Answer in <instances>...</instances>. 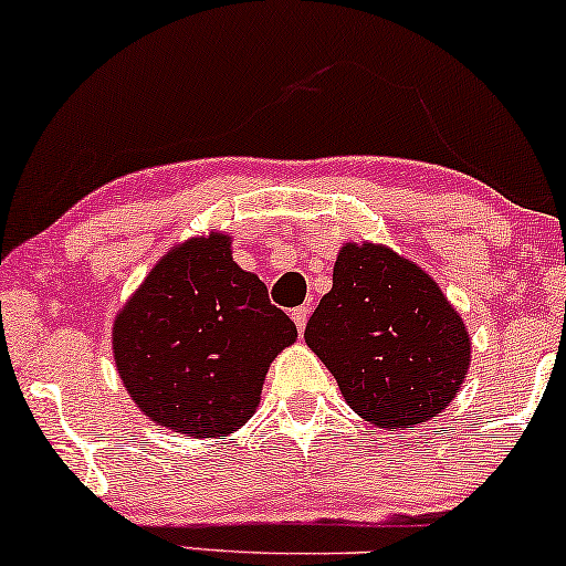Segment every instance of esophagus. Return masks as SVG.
Instances as JSON below:
<instances>
[{
  "label": "esophagus",
  "mask_w": 566,
  "mask_h": 566,
  "mask_svg": "<svg viewBox=\"0 0 566 566\" xmlns=\"http://www.w3.org/2000/svg\"><path fill=\"white\" fill-rule=\"evenodd\" d=\"M291 319L296 322L298 333H304L306 319H310V306H296V310H291Z\"/></svg>",
  "instance_id": "1"
}]
</instances>
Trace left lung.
<instances>
[{
	"label": "left lung",
	"instance_id": "left-lung-1",
	"mask_svg": "<svg viewBox=\"0 0 566 566\" xmlns=\"http://www.w3.org/2000/svg\"><path fill=\"white\" fill-rule=\"evenodd\" d=\"M304 337L348 406L381 429H410L442 413L471 361V337L439 285L374 244L340 249L333 291Z\"/></svg>",
	"mask_w": 566,
	"mask_h": 566
}]
</instances>
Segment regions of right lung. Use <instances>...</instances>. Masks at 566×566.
<instances>
[{
	"label": "right lung",
	"mask_w": 566,
	"mask_h": 566,
	"mask_svg": "<svg viewBox=\"0 0 566 566\" xmlns=\"http://www.w3.org/2000/svg\"><path fill=\"white\" fill-rule=\"evenodd\" d=\"M210 233L168 252L114 322V358L132 400L179 434L237 431L260 402L268 366L296 340L260 277Z\"/></svg>",
	"instance_id": "add662e5"
}]
</instances>
